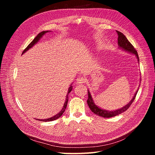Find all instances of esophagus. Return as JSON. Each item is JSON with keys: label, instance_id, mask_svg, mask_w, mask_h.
<instances>
[{"label": "esophagus", "instance_id": "1", "mask_svg": "<svg viewBox=\"0 0 155 155\" xmlns=\"http://www.w3.org/2000/svg\"><path fill=\"white\" fill-rule=\"evenodd\" d=\"M76 81L79 84H83V83L85 82V79L84 78H83V77H81V76H79V77H78L77 78Z\"/></svg>", "mask_w": 155, "mask_h": 155}]
</instances>
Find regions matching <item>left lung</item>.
I'll list each match as a JSON object with an SVG mask.
<instances>
[{
  "label": "left lung",
  "instance_id": "8db88e82",
  "mask_svg": "<svg viewBox=\"0 0 155 155\" xmlns=\"http://www.w3.org/2000/svg\"><path fill=\"white\" fill-rule=\"evenodd\" d=\"M117 34H118V48L123 50L124 51H127V52H129L130 54H133L134 55H136L137 57L138 62L139 63V58H138V55L137 53V51L135 50L134 48V46L130 44V42L128 41V39H127V37L122 34V33L116 31ZM139 85H140V84ZM139 88L137 89V91H136L133 97L131 100L127 104L125 105L124 107L120 108V109H118L115 110H107L104 109H101L100 107H98L95 104L94 101L92 97L91 96V94L88 90V100H87V104L88 105L90 108V109L91 111L94 113L96 114V115H98L101 117H104V118H111V117H114L115 116H117L118 114H120L122 112H125L128 109V108L130 106V105L133 104V102L134 101L136 96L137 94V92L138 91Z\"/></svg>",
  "mask_w": 155,
  "mask_h": 155
}]
</instances>
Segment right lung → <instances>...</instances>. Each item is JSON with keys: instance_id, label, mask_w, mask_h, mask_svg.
I'll return each instance as SVG.
<instances>
[{"instance_id": "1", "label": "right lung", "mask_w": 155, "mask_h": 155, "mask_svg": "<svg viewBox=\"0 0 155 155\" xmlns=\"http://www.w3.org/2000/svg\"><path fill=\"white\" fill-rule=\"evenodd\" d=\"M50 31H48H48H43L40 32L39 34L35 37V39H34V40H33V41L31 42V43L29 44V45L27 47H26L24 50H23L22 55L23 54H25L26 51L28 50L30 48H32L33 46H34L35 44H37V43H38L39 41L41 39V37H43V36L46 34V33L50 32ZM72 83L71 84V85H70V87H69V88H68V93L67 94V96H66V100H65V102H64V105H63V108H62L61 110L59 112H58V113L57 114L54 115V116L51 117V118H50L45 119V120H39V119H38V120H39V121H53V120L58 119L59 118H60V117L62 116V114H63V112L65 111V109H66V107H67V104H68V94H69V93L72 91Z\"/></svg>"}]
</instances>
